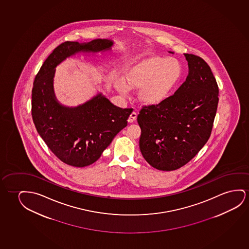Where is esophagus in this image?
<instances>
[{"mask_svg":"<svg viewBox=\"0 0 249 249\" xmlns=\"http://www.w3.org/2000/svg\"><path fill=\"white\" fill-rule=\"evenodd\" d=\"M137 112H135V111H134V112H131V113H130V117H129V119H128V121L130 123L134 122V121L136 120V119H137Z\"/></svg>","mask_w":249,"mask_h":249,"instance_id":"34e87169","label":"esophagus"}]
</instances>
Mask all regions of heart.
<instances>
[{"label": "heart", "instance_id": "1", "mask_svg": "<svg viewBox=\"0 0 249 249\" xmlns=\"http://www.w3.org/2000/svg\"><path fill=\"white\" fill-rule=\"evenodd\" d=\"M182 67L174 57L151 55L127 69L124 80H117L115 87L125 94L127 89H139L142 102L154 104L169 95L182 77Z\"/></svg>", "mask_w": 249, "mask_h": 249}]
</instances>
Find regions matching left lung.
Wrapping results in <instances>:
<instances>
[{
  "mask_svg": "<svg viewBox=\"0 0 249 249\" xmlns=\"http://www.w3.org/2000/svg\"><path fill=\"white\" fill-rule=\"evenodd\" d=\"M186 80L156 105L143 106L137 116L139 146L146 161L160 171H174L190 161L210 137L218 103V86L207 62L184 53Z\"/></svg>",
  "mask_w": 249,
  "mask_h": 249,
  "instance_id": "obj_1",
  "label": "left lung"
}]
</instances>
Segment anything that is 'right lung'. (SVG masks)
<instances>
[{"label":"right lung","instance_id":"add662e5","mask_svg":"<svg viewBox=\"0 0 249 249\" xmlns=\"http://www.w3.org/2000/svg\"><path fill=\"white\" fill-rule=\"evenodd\" d=\"M113 42L95 39L87 43L65 42L53 49L33 83L32 115L49 149L61 161L75 167L95 163L116 135L127 125L133 108H120L102 94L76 107L57 102L53 81L55 67L77 53L111 50Z\"/></svg>","mask_w":249,"mask_h":249}]
</instances>
